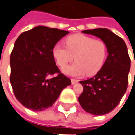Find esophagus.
Wrapping results in <instances>:
<instances>
[{"label": "esophagus", "mask_w": 135, "mask_h": 135, "mask_svg": "<svg viewBox=\"0 0 135 135\" xmlns=\"http://www.w3.org/2000/svg\"><path fill=\"white\" fill-rule=\"evenodd\" d=\"M78 82H79V80H75V79H72V80H71V83H72V84H76V83H77Z\"/></svg>", "instance_id": "esophagus-1"}]
</instances>
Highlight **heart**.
I'll use <instances>...</instances> for the list:
<instances>
[{
	"instance_id": "b5f03b06",
	"label": "heart",
	"mask_w": 135,
	"mask_h": 135,
	"mask_svg": "<svg viewBox=\"0 0 135 135\" xmlns=\"http://www.w3.org/2000/svg\"><path fill=\"white\" fill-rule=\"evenodd\" d=\"M66 47L56 44L52 48V55L56 63L64 67L74 59L73 64L62 69L68 76L81 77L97 74L103 67L107 56V46L102 40L92 37L75 34L65 39Z\"/></svg>"
}]
</instances>
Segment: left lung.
Listing matches in <instances>:
<instances>
[{"instance_id":"1","label":"left lung","mask_w":135,"mask_h":135,"mask_svg":"<svg viewBox=\"0 0 135 135\" xmlns=\"http://www.w3.org/2000/svg\"><path fill=\"white\" fill-rule=\"evenodd\" d=\"M82 32L94 35L104 42L108 55L103 67L93 78L80 81L83 91L78 100L87 113L104 115L116 107L127 90L131 68L128 48L120 37L107 28Z\"/></svg>"}]
</instances>
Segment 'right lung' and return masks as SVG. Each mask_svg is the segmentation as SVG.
I'll return each mask as SVG.
<instances>
[{"instance_id":"obj_1","label":"right lung","mask_w":135,"mask_h":135,"mask_svg":"<svg viewBox=\"0 0 135 135\" xmlns=\"http://www.w3.org/2000/svg\"><path fill=\"white\" fill-rule=\"evenodd\" d=\"M69 31L36 26L21 33L11 54L10 82L24 107L42 111L52 107L71 80L55 65L52 48ZM54 74L55 77H51Z\"/></svg>"}]
</instances>
